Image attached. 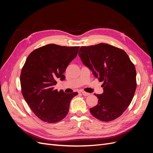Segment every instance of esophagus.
Returning a JSON list of instances; mask_svg holds the SVG:
<instances>
[{
	"label": "esophagus",
	"mask_w": 153,
	"mask_h": 153,
	"mask_svg": "<svg viewBox=\"0 0 153 153\" xmlns=\"http://www.w3.org/2000/svg\"><path fill=\"white\" fill-rule=\"evenodd\" d=\"M82 94L84 95V96H87L90 95V93H88V92H84V91L82 92Z\"/></svg>",
	"instance_id": "obj_1"
}]
</instances>
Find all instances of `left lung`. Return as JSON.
Instances as JSON below:
<instances>
[{
	"instance_id": "1",
	"label": "left lung",
	"mask_w": 153,
	"mask_h": 153,
	"mask_svg": "<svg viewBox=\"0 0 153 153\" xmlns=\"http://www.w3.org/2000/svg\"><path fill=\"white\" fill-rule=\"evenodd\" d=\"M80 50L83 64L100 82H103V93L95 94L98 102L90 112L101 121H113L126 110L135 94V66L124 50L112 45L100 43Z\"/></svg>"
}]
</instances>
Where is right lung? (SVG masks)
Segmentation results:
<instances>
[{
    "label": "right lung",
    "instance_id": "right-lung-1",
    "mask_svg": "<svg viewBox=\"0 0 153 153\" xmlns=\"http://www.w3.org/2000/svg\"><path fill=\"white\" fill-rule=\"evenodd\" d=\"M79 47L49 44L34 50L27 57L20 75L23 96L35 115L48 123L65 117L69 103L77 92L66 94L54 89L57 80H64L63 73L78 53Z\"/></svg>",
    "mask_w": 153,
    "mask_h": 153
}]
</instances>
